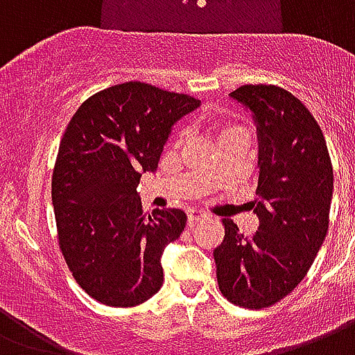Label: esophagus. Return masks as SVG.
I'll return each mask as SVG.
<instances>
[{
	"label": "esophagus",
	"mask_w": 355,
	"mask_h": 355,
	"mask_svg": "<svg viewBox=\"0 0 355 355\" xmlns=\"http://www.w3.org/2000/svg\"><path fill=\"white\" fill-rule=\"evenodd\" d=\"M203 213H200V211H191V213H189V218H187V222H189V226H194V224H196L198 220H202L203 218Z\"/></svg>",
	"instance_id": "esophagus-1"
}]
</instances>
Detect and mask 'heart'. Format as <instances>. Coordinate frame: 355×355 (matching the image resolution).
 <instances>
[{"instance_id":"obj_1","label":"heart","mask_w":355,"mask_h":355,"mask_svg":"<svg viewBox=\"0 0 355 355\" xmlns=\"http://www.w3.org/2000/svg\"><path fill=\"white\" fill-rule=\"evenodd\" d=\"M215 131H216V137L222 139V137H226V135H232V133H237V131H244V128L241 123L237 122H232V120H218L215 125ZM187 137V129H178L175 131V137L174 140L175 142H181V140Z\"/></svg>"}]
</instances>
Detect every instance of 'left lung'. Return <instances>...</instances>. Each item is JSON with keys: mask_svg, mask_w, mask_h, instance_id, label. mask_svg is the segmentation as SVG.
I'll return each instance as SVG.
<instances>
[{"mask_svg": "<svg viewBox=\"0 0 355 355\" xmlns=\"http://www.w3.org/2000/svg\"><path fill=\"white\" fill-rule=\"evenodd\" d=\"M232 96L259 128V230L243 237L224 218L215 248L222 296L239 307L265 309L296 289L329 226L334 166L322 129L296 96L277 85H243Z\"/></svg>", "mask_w": 355, "mask_h": 355, "instance_id": "8db88e82", "label": "left lung"}]
</instances>
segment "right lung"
Here are the masks:
<instances>
[{
    "mask_svg": "<svg viewBox=\"0 0 355 355\" xmlns=\"http://www.w3.org/2000/svg\"><path fill=\"white\" fill-rule=\"evenodd\" d=\"M198 105L128 81L87 98L60 139L51 175L59 248L79 287L103 306H140L163 285L161 257L187 216L142 213L137 185L157 168L174 122Z\"/></svg>",
    "mask_w": 355,
    "mask_h": 355,
    "instance_id": "obj_1",
    "label": "right lung"
}]
</instances>
